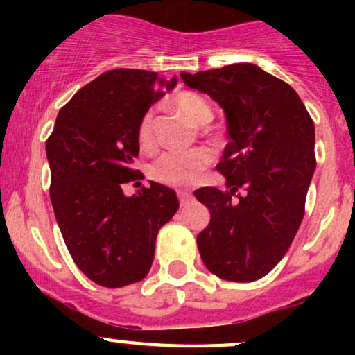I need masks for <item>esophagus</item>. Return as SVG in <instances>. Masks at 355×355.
I'll return each instance as SVG.
<instances>
[{
	"label": "esophagus",
	"instance_id": "esophagus-1",
	"mask_svg": "<svg viewBox=\"0 0 355 355\" xmlns=\"http://www.w3.org/2000/svg\"><path fill=\"white\" fill-rule=\"evenodd\" d=\"M192 196L189 194V192H184V191H178V200H180V206H185V204L191 200Z\"/></svg>",
	"mask_w": 355,
	"mask_h": 355
}]
</instances>
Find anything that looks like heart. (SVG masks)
Wrapping results in <instances>:
<instances>
[{"mask_svg": "<svg viewBox=\"0 0 355 355\" xmlns=\"http://www.w3.org/2000/svg\"><path fill=\"white\" fill-rule=\"evenodd\" d=\"M173 106L182 114L194 121L196 125H206L213 116V108L202 96L191 91H182L171 99ZM137 137L142 146H151L155 139V111H146L139 121ZM209 151L207 149H192V151H168L153 163L151 177L161 184L173 187H187L199 178V175L209 166Z\"/></svg>", "mask_w": 355, "mask_h": 355, "instance_id": "heart-1", "label": "heart"}]
</instances>
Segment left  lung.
<instances>
[{
  "label": "left lung",
  "mask_w": 355,
  "mask_h": 355,
  "mask_svg": "<svg viewBox=\"0 0 355 355\" xmlns=\"http://www.w3.org/2000/svg\"><path fill=\"white\" fill-rule=\"evenodd\" d=\"M180 77L223 108L230 137L216 166L225 189L194 192L211 213L198 235L200 259L223 280H259L280 263L304 218L316 168L314 123L287 82L252 63Z\"/></svg>",
  "instance_id": "left-lung-1"
}]
</instances>
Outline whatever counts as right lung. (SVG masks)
I'll return each mask as SVG.
<instances>
[{
    "mask_svg": "<svg viewBox=\"0 0 355 355\" xmlns=\"http://www.w3.org/2000/svg\"><path fill=\"white\" fill-rule=\"evenodd\" d=\"M177 80L134 68L105 71L60 110L46 142L63 241L78 270L101 287H125L149 273L157 232L178 209L175 191L156 182L123 194V184L139 178L132 168L139 121Z\"/></svg>",
    "mask_w": 355,
    "mask_h": 355,
    "instance_id": "1",
    "label": "right lung"
}]
</instances>
